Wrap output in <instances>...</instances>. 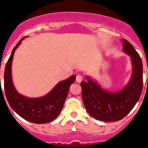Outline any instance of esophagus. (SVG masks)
Instances as JSON below:
<instances>
[{"label":"esophagus","instance_id":"1","mask_svg":"<svg viewBox=\"0 0 148 148\" xmlns=\"http://www.w3.org/2000/svg\"><path fill=\"white\" fill-rule=\"evenodd\" d=\"M82 80H83V77H82V76H81V75L77 76V77H76V81H77L78 83H80Z\"/></svg>","mask_w":148,"mask_h":148}]
</instances>
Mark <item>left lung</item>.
Wrapping results in <instances>:
<instances>
[{"label":"left lung","mask_w":148,"mask_h":148,"mask_svg":"<svg viewBox=\"0 0 148 148\" xmlns=\"http://www.w3.org/2000/svg\"><path fill=\"white\" fill-rule=\"evenodd\" d=\"M123 50L130 56L132 75L127 85L116 92L103 89L97 82L86 77L82 81V96L91 117L101 121H118L126 116L140 98L143 87V62L138 52L126 39L121 40Z\"/></svg>","instance_id":"left-lung-1"}]
</instances>
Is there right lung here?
<instances>
[{
    "label": "right lung",
    "instance_id": "right-lung-1",
    "mask_svg": "<svg viewBox=\"0 0 148 148\" xmlns=\"http://www.w3.org/2000/svg\"><path fill=\"white\" fill-rule=\"evenodd\" d=\"M24 38L14 47L5 64L4 71V90L6 99L12 110L23 119L34 123H46L54 121L60 114L70 85L74 83L76 76L73 75L58 82L45 96L39 98H27L18 93L12 77V64L16 48Z\"/></svg>",
    "mask_w": 148,
    "mask_h": 148
}]
</instances>
